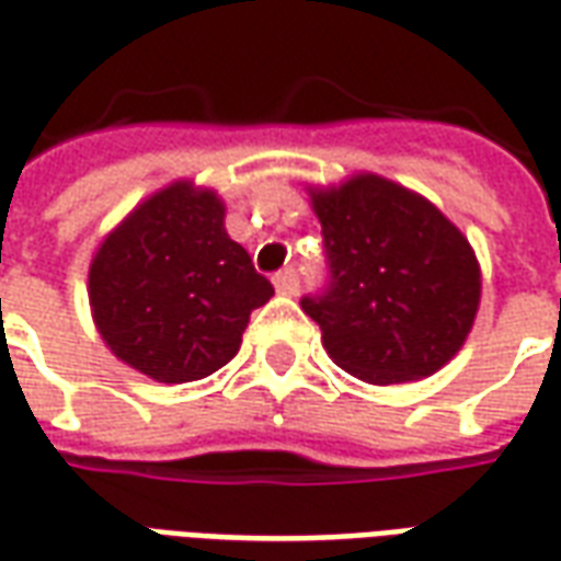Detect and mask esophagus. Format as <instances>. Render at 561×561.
Returning a JSON list of instances; mask_svg holds the SVG:
<instances>
[{"label": "esophagus", "mask_w": 561, "mask_h": 561, "mask_svg": "<svg viewBox=\"0 0 561 561\" xmlns=\"http://www.w3.org/2000/svg\"><path fill=\"white\" fill-rule=\"evenodd\" d=\"M273 282H276V291L288 294V297L300 291V273L294 267H285L282 273H276V279Z\"/></svg>", "instance_id": "esophagus-1"}]
</instances>
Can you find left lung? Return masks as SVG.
Masks as SVG:
<instances>
[{
  "mask_svg": "<svg viewBox=\"0 0 561 561\" xmlns=\"http://www.w3.org/2000/svg\"><path fill=\"white\" fill-rule=\"evenodd\" d=\"M328 282L300 306L333 364L369 385L433 376L481 300L469 240L402 185L364 173L312 195Z\"/></svg>",
  "mask_w": 561,
  "mask_h": 561,
  "instance_id": "obj_1",
  "label": "left lung"
}]
</instances>
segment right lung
<instances>
[{"mask_svg": "<svg viewBox=\"0 0 561 561\" xmlns=\"http://www.w3.org/2000/svg\"><path fill=\"white\" fill-rule=\"evenodd\" d=\"M270 297L267 276L225 231L219 197L188 183L144 201L90 267L102 340L164 385L221 369L240 348L252 309Z\"/></svg>", "mask_w": 561, "mask_h": 561, "instance_id": "obj_1", "label": "right lung"}]
</instances>
